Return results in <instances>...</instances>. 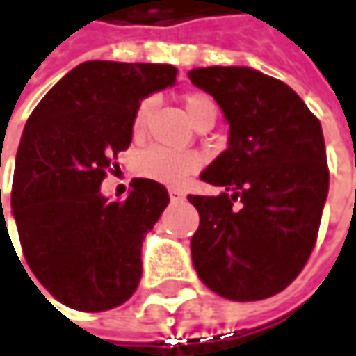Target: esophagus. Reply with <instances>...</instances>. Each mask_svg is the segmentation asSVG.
<instances>
[{
  "label": "esophagus",
  "mask_w": 356,
  "mask_h": 356,
  "mask_svg": "<svg viewBox=\"0 0 356 356\" xmlns=\"http://www.w3.org/2000/svg\"><path fill=\"white\" fill-rule=\"evenodd\" d=\"M169 197H171V201H183L185 193L181 189H169Z\"/></svg>",
  "instance_id": "obj_1"
}]
</instances>
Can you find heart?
Here are the masks:
<instances>
[{
  "instance_id": "b5f03b06",
  "label": "heart",
  "mask_w": 356,
  "mask_h": 356,
  "mask_svg": "<svg viewBox=\"0 0 356 356\" xmlns=\"http://www.w3.org/2000/svg\"><path fill=\"white\" fill-rule=\"evenodd\" d=\"M183 104H185V110H187L191 122L195 126L201 122L202 118L211 116V114L216 116L215 102L207 94H187L183 98ZM152 106H154L152 100H143L140 108H138V112L134 116V126H131L136 136H140L141 131L145 129L147 118L152 114ZM199 167H201L199 155L175 154V152H169V149H163V147H149V149L141 152L140 157H138V163H136V169H138V173H140L141 177L154 179V181L165 183V185H179V183H183Z\"/></svg>"
}]
</instances>
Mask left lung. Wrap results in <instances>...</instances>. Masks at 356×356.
Masks as SVG:
<instances>
[{
  "label": "left lung",
  "instance_id": "8db88e82",
  "mask_svg": "<svg viewBox=\"0 0 356 356\" xmlns=\"http://www.w3.org/2000/svg\"><path fill=\"white\" fill-rule=\"evenodd\" d=\"M189 79L230 126L228 147L201 173L225 191L189 195L201 218L191 238L195 270L227 300L272 298L317 240L329 191L321 124L288 84L254 68H193Z\"/></svg>",
  "mask_w": 356,
  "mask_h": 356
}]
</instances>
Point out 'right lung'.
Instances as JSON below:
<instances>
[{"label": "right lung", "mask_w": 356, "mask_h": 356, "mask_svg": "<svg viewBox=\"0 0 356 356\" xmlns=\"http://www.w3.org/2000/svg\"><path fill=\"white\" fill-rule=\"evenodd\" d=\"M177 68L88 60L56 82L25 124L11 209L35 277L79 312H106L138 289L141 244L169 202L152 179H134L126 201L100 193L131 143L141 100L175 84Z\"/></svg>", "instance_id": "obj_1"}]
</instances>
